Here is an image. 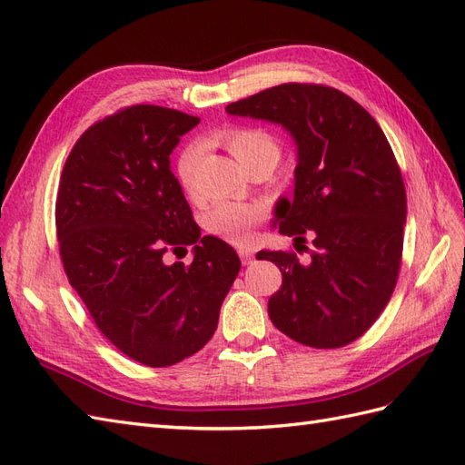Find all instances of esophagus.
I'll list each match as a JSON object with an SVG mask.
<instances>
[{"label": "esophagus", "mask_w": 465, "mask_h": 465, "mask_svg": "<svg viewBox=\"0 0 465 465\" xmlns=\"http://www.w3.org/2000/svg\"><path fill=\"white\" fill-rule=\"evenodd\" d=\"M237 253H240V257H242V263H243V265H250V263L253 262V252H252V250H247V247H242V250L237 252Z\"/></svg>", "instance_id": "34e87169"}]
</instances>
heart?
Wrapping results in <instances>:
<instances>
[{
	"instance_id": "1",
	"label": "heart",
	"mask_w": 465,
	"mask_h": 465,
	"mask_svg": "<svg viewBox=\"0 0 465 465\" xmlns=\"http://www.w3.org/2000/svg\"><path fill=\"white\" fill-rule=\"evenodd\" d=\"M220 143L247 168L253 162L272 158L277 162L279 144L272 133L257 126H230L220 133ZM202 158V146L190 143L180 150L176 158V178L188 193L196 188V172ZM265 218V210L257 203L218 202L203 213V228L212 235L230 243H247L253 237L255 228Z\"/></svg>"
}]
</instances>
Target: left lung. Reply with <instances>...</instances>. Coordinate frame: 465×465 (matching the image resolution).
Returning a JSON list of instances; mask_svg holds the SVG:
<instances>
[{
  "label": "left lung",
  "instance_id": "left-lung-1",
  "mask_svg": "<svg viewBox=\"0 0 465 465\" xmlns=\"http://www.w3.org/2000/svg\"><path fill=\"white\" fill-rule=\"evenodd\" d=\"M225 111L282 124L297 143L295 196L282 200L279 233L311 257L257 253L283 275L269 319L312 349L351 344L381 317L402 262L406 190L382 128L349 94L315 83L277 84Z\"/></svg>",
  "mask_w": 465,
  "mask_h": 465
}]
</instances>
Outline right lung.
<instances>
[{
  "label": "right lung",
  "mask_w": 465,
  "mask_h": 465,
  "mask_svg": "<svg viewBox=\"0 0 465 465\" xmlns=\"http://www.w3.org/2000/svg\"><path fill=\"white\" fill-rule=\"evenodd\" d=\"M198 116L134 104L86 128L64 162L55 223L71 287L94 325L133 361L162 369L218 329L240 273L233 247L200 235L170 154ZM194 245L190 266L163 253Z\"/></svg>",
  "instance_id": "1"
}]
</instances>
